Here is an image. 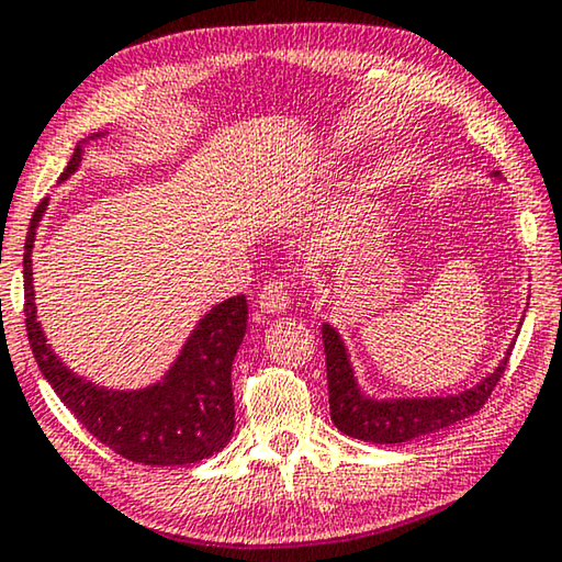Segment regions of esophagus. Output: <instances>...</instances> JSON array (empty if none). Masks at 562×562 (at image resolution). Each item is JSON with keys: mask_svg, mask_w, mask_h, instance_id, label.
I'll return each mask as SVG.
<instances>
[{"mask_svg": "<svg viewBox=\"0 0 562 562\" xmlns=\"http://www.w3.org/2000/svg\"><path fill=\"white\" fill-rule=\"evenodd\" d=\"M257 305H260L262 313H270V315L284 313L290 305V282L282 278L265 282L260 290V297H257Z\"/></svg>", "mask_w": 562, "mask_h": 562, "instance_id": "obj_1", "label": "esophagus"}]
</instances>
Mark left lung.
Listing matches in <instances>:
<instances>
[{
  "label": "left lung",
  "instance_id": "8db88e82",
  "mask_svg": "<svg viewBox=\"0 0 562 562\" xmlns=\"http://www.w3.org/2000/svg\"><path fill=\"white\" fill-rule=\"evenodd\" d=\"M327 390H329V417L335 427L350 438L364 442L395 445L420 438V435L442 430L465 417L475 415L493 395L497 380L503 378L507 358L497 364L495 372L477 382L473 390L450 397H413V400H372L360 393L355 382L350 358L333 325H323Z\"/></svg>",
  "mask_w": 562,
  "mask_h": 562
}]
</instances>
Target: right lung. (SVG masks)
I'll list each match as a JSON object with an SVG mask.
<instances>
[{"label":"right lung","mask_w":562,"mask_h":562,"mask_svg":"<svg viewBox=\"0 0 562 562\" xmlns=\"http://www.w3.org/2000/svg\"><path fill=\"white\" fill-rule=\"evenodd\" d=\"M87 142L82 139L75 147L59 180H67L82 162V145ZM44 210L47 200L34 210L24 239V323L34 360L52 390L97 440L132 462L187 465L215 456L235 430L233 360L247 333L245 295L220 302L200 319L172 370L157 385L132 393L97 387L61 364L37 319L32 247Z\"/></svg>","instance_id":"add662e5"}]
</instances>
